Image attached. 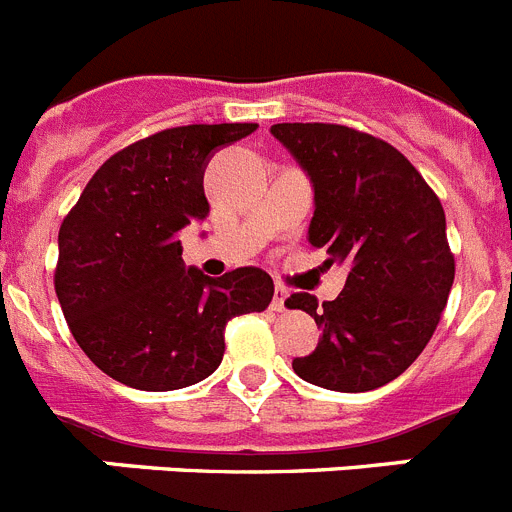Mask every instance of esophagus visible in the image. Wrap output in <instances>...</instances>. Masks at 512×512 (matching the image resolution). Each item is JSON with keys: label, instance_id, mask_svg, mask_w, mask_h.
Segmentation results:
<instances>
[{"label": "esophagus", "instance_id": "34e87169", "mask_svg": "<svg viewBox=\"0 0 512 512\" xmlns=\"http://www.w3.org/2000/svg\"><path fill=\"white\" fill-rule=\"evenodd\" d=\"M287 297H289V292L284 287L274 289V300H271V310H277V312L287 310Z\"/></svg>", "mask_w": 512, "mask_h": 512}]
</instances>
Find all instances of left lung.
I'll return each instance as SVG.
<instances>
[{
  "instance_id": "obj_1",
  "label": "left lung",
  "mask_w": 512,
  "mask_h": 512,
  "mask_svg": "<svg viewBox=\"0 0 512 512\" xmlns=\"http://www.w3.org/2000/svg\"><path fill=\"white\" fill-rule=\"evenodd\" d=\"M271 135L312 184L307 241L325 264H346L336 300L292 295L323 330L292 369L333 392H369L400 377L431 341L451 284L446 215L408 158L390 143L325 122H279Z\"/></svg>"
}]
</instances>
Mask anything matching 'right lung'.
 Returning <instances> with one entry per match:
<instances>
[{
  "instance_id": "right-lung-1",
  "label": "right lung",
  "mask_w": 512,
  "mask_h": 512,
  "mask_svg": "<svg viewBox=\"0 0 512 512\" xmlns=\"http://www.w3.org/2000/svg\"><path fill=\"white\" fill-rule=\"evenodd\" d=\"M253 122L187 125L107 158L58 230L56 295L81 351L133 390L169 392L215 372L225 325L274 297L266 271L207 277L179 230L210 215L205 169Z\"/></svg>"
}]
</instances>
